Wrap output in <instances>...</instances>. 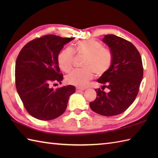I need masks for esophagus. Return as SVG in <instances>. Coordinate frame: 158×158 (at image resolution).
<instances>
[{
    "label": "esophagus",
    "instance_id": "1",
    "mask_svg": "<svg viewBox=\"0 0 158 158\" xmlns=\"http://www.w3.org/2000/svg\"><path fill=\"white\" fill-rule=\"evenodd\" d=\"M85 89V88H76V91L77 92H81V91H84Z\"/></svg>",
    "mask_w": 158,
    "mask_h": 158
}]
</instances>
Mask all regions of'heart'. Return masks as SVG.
Segmentation results:
<instances>
[{
  "instance_id": "obj_1",
  "label": "heart",
  "mask_w": 158,
  "mask_h": 158,
  "mask_svg": "<svg viewBox=\"0 0 158 158\" xmlns=\"http://www.w3.org/2000/svg\"><path fill=\"white\" fill-rule=\"evenodd\" d=\"M74 53L84 56L82 69L74 70L66 77L68 83L85 87L94 78V73L101 76L109 70L113 62V53L96 40L89 39L77 41L73 49L66 48L58 55V63L63 71L69 72L73 68Z\"/></svg>"
}]
</instances>
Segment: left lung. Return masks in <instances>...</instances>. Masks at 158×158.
<instances>
[{
	"mask_svg": "<svg viewBox=\"0 0 158 158\" xmlns=\"http://www.w3.org/2000/svg\"><path fill=\"white\" fill-rule=\"evenodd\" d=\"M102 41L113 53L109 70L98 79L102 89H95L97 96L89 103L91 109L104 116L124 112L135 101L143 77L141 56L132 43L114 35H107ZM105 87L110 92L103 91Z\"/></svg>",
	"mask_w": 158,
	"mask_h": 158,
	"instance_id": "1",
	"label": "left lung"
}]
</instances>
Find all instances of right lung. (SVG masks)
I'll use <instances>...</instances> for the list:
<instances>
[{"label": "right lung", "instance_id": "right-lung-1", "mask_svg": "<svg viewBox=\"0 0 158 158\" xmlns=\"http://www.w3.org/2000/svg\"><path fill=\"white\" fill-rule=\"evenodd\" d=\"M73 39L43 35L26 43L19 53L15 70L16 89L26 110L36 119L52 120L61 115L69 96L75 92L73 85L51 88V83L63 79L57 58Z\"/></svg>", "mask_w": 158, "mask_h": 158}]
</instances>
